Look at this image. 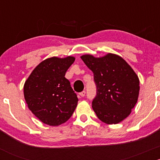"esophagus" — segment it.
Returning <instances> with one entry per match:
<instances>
[{
  "instance_id": "34e87169",
  "label": "esophagus",
  "mask_w": 160,
  "mask_h": 160,
  "mask_svg": "<svg viewBox=\"0 0 160 160\" xmlns=\"http://www.w3.org/2000/svg\"><path fill=\"white\" fill-rule=\"evenodd\" d=\"M85 94H86V92L83 90V91L80 92V93H79V97H80V98H83V97L85 96Z\"/></svg>"
}]
</instances>
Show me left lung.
Returning a JSON list of instances; mask_svg holds the SVG:
<instances>
[{"mask_svg": "<svg viewBox=\"0 0 160 160\" xmlns=\"http://www.w3.org/2000/svg\"><path fill=\"white\" fill-rule=\"evenodd\" d=\"M93 72L97 95L92 108L101 122L112 125L126 118L138 101V76L118 55L108 53L97 58L92 55L80 57Z\"/></svg>", "mask_w": 160, "mask_h": 160, "instance_id": "1", "label": "left lung"}]
</instances>
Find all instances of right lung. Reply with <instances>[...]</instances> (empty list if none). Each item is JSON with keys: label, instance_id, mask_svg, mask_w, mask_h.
<instances>
[{"label": "right lung", "instance_id": "right-lung-1", "mask_svg": "<svg viewBox=\"0 0 160 160\" xmlns=\"http://www.w3.org/2000/svg\"><path fill=\"white\" fill-rule=\"evenodd\" d=\"M74 61L73 56L45 59L25 81L24 97L28 108L44 124L65 123L77 108L78 98L65 77Z\"/></svg>", "mask_w": 160, "mask_h": 160}]
</instances>
